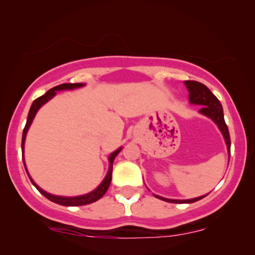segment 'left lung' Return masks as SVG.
<instances>
[{
    "instance_id": "8db88e82",
    "label": "left lung",
    "mask_w": 255,
    "mask_h": 255,
    "mask_svg": "<svg viewBox=\"0 0 255 255\" xmlns=\"http://www.w3.org/2000/svg\"><path fill=\"white\" fill-rule=\"evenodd\" d=\"M186 88L189 90V101L190 103L192 104H198V106H202L201 109H199V113L203 114L208 118L213 120L214 122L217 125L221 133L223 134V137H225L227 148H228L229 158H231V136H229V130L228 127H227L225 116H223V109L222 104L220 103V101L217 100V97L214 95L211 91L205 87L202 83L196 82V81H185ZM157 198H160L162 201L170 202V203H194L196 201H199V199L204 198L205 196H201V197L192 198V199H168L160 197V196L154 195Z\"/></svg>"
}]
</instances>
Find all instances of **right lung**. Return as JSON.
<instances>
[{
    "instance_id": "obj_1",
    "label": "right lung",
    "mask_w": 255,
    "mask_h": 255,
    "mask_svg": "<svg viewBox=\"0 0 255 255\" xmlns=\"http://www.w3.org/2000/svg\"><path fill=\"white\" fill-rule=\"evenodd\" d=\"M81 87H84V84L83 83H65V84H60V85H57V87L50 89V90L47 91L45 95H42V96H40L36 98L34 102L32 103V106H30V109H29V113H28V118H27V122H26V126H24L23 128V131H22V142H21V147H22V151H23V147H24V140H26V134L27 131H28V128L30 127V124H32L33 119H34V116L36 114V112L41 108L44 104L47 102V101H50L52 97L56 96L57 91H60V90H71V89H77V88H81ZM122 148H119L116 149L115 152H113L112 154L109 155V171L108 173H107L106 178L103 179V182L98 185V188H96L94 190V191L89 192L87 195H82V196H76V197H64V196H56V195H51L48 194V192H46L42 190L41 188H39L36 184L33 182L32 178L29 177L30 182H32L33 185L35 186L36 189H38V191L40 192L41 195H44L46 198L50 199V201L54 202V203L57 204H60V205H65V207H79V205H85V204H90V203H94V202H96L100 199L102 196L106 194L107 190H108L109 185H110V182H112V173H113V162H114V159L116 155L119 154L120 151H121ZM23 159V157H22ZM23 165H24V159H23ZM24 168H26V165H24ZM27 171V170H26Z\"/></svg>"
}]
</instances>
